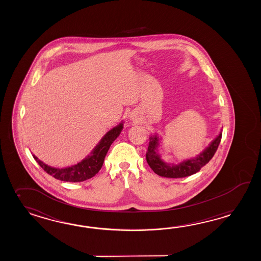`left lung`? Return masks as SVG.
Here are the masks:
<instances>
[{"mask_svg":"<svg viewBox=\"0 0 261 261\" xmlns=\"http://www.w3.org/2000/svg\"><path fill=\"white\" fill-rule=\"evenodd\" d=\"M222 138V130L219 135L215 138L208 147H206L196 157L186 159L178 164L165 162L158 152L159 141L162 139L158 134L151 135L146 153V159L149 166L154 173L166 178H184L197 173L203 166H205L215 155V151L220 144Z\"/></svg>","mask_w":261,"mask_h":261,"instance_id":"left-lung-1","label":"left lung"}]
</instances>
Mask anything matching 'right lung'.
I'll list each match as a JSON object with an SVG mask.
<instances>
[{
    "mask_svg": "<svg viewBox=\"0 0 261 261\" xmlns=\"http://www.w3.org/2000/svg\"><path fill=\"white\" fill-rule=\"evenodd\" d=\"M123 128V122H121L115 127L111 128L104 137L99 141L98 144L93 148L91 153L82 159L81 162L73 165L71 167L59 168L50 167L44 162H42L35 154L33 156L35 161L40 165L46 173L51 175L55 179L70 182H80L83 180L91 179L102 168L104 159L110 145L120 136Z\"/></svg>",
    "mask_w": 261,
    "mask_h": 261,
    "instance_id": "obj_1",
    "label": "right lung"
}]
</instances>
